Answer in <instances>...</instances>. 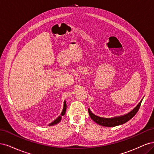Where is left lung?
<instances>
[{
  "mask_svg": "<svg viewBox=\"0 0 154 154\" xmlns=\"http://www.w3.org/2000/svg\"><path fill=\"white\" fill-rule=\"evenodd\" d=\"M143 97L142 100L140 101V102L137 104V105L135 107V108L132 110L128 113L122 115V116H116V117L111 118H101L99 117V116H97L95 114H93L91 110L88 109V114L91 118L94 121V122L96 123H97L100 125L103 126V127H116V126H118L123 125L125 123H127L130 119H131L134 116L136 115V114L137 112V111L140 107L141 103L143 101Z\"/></svg>",
  "mask_w": 154,
  "mask_h": 154,
  "instance_id": "8db88e82",
  "label": "left lung"
}]
</instances>
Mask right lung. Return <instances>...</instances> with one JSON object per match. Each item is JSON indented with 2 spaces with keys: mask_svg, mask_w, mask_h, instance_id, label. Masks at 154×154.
Masks as SVG:
<instances>
[{
  "mask_svg": "<svg viewBox=\"0 0 154 154\" xmlns=\"http://www.w3.org/2000/svg\"><path fill=\"white\" fill-rule=\"evenodd\" d=\"M66 109H67V105H66V101H64V103H63V110H62V112L61 114H60V116H59L58 117L57 119H56L55 120H54L52 123H51L49 125V126L54 125L57 124V123H58L59 122H61V120H62V116H63L65 114V113H66Z\"/></svg>",
  "mask_w": 154,
  "mask_h": 154,
  "instance_id": "add662e5",
  "label": "right lung"
}]
</instances>
